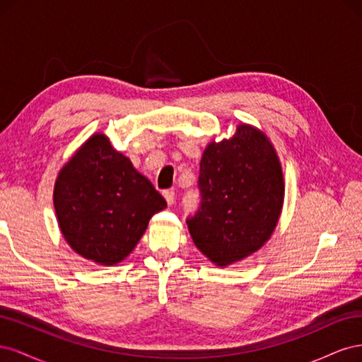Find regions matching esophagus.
Returning <instances> with one entry per match:
<instances>
[{"label":"esophagus","mask_w":362,"mask_h":362,"mask_svg":"<svg viewBox=\"0 0 362 362\" xmlns=\"http://www.w3.org/2000/svg\"><path fill=\"white\" fill-rule=\"evenodd\" d=\"M163 196H164V199H166V202L169 205H172L175 202V192L173 190H164Z\"/></svg>","instance_id":"34e87169"}]
</instances>
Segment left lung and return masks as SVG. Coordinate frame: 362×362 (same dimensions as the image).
<instances>
[{
  "instance_id": "1",
  "label": "left lung",
  "mask_w": 362,
  "mask_h": 362,
  "mask_svg": "<svg viewBox=\"0 0 362 362\" xmlns=\"http://www.w3.org/2000/svg\"><path fill=\"white\" fill-rule=\"evenodd\" d=\"M201 206L187 226L193 243L218 267L266 245L284 205V175L270 139L240 124L231 139L211 141L199 169Z\"/></svg>"
}]
</instances>
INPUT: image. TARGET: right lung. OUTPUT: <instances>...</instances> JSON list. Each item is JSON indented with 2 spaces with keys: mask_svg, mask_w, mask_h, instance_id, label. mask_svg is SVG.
I'll use <instances>...</instances> for the list:
<instances>
[{
  "mask_svg": "<svg viewBox=\"0 0 362 362\" xmlns=\"http://www.w3.org/2000/svg\"><path fill=\"white\" fill-rule=\"evenodd\" d=\"M52 199L66 243L100 266L125 259L149 218L168 206L103 133L87 139L60 169Z\"/></svg>",
  "mask_w": 362,
  "mask_h": 362,
  "instance_id": "1",
  "label": "right lung"
}]
</instances>
